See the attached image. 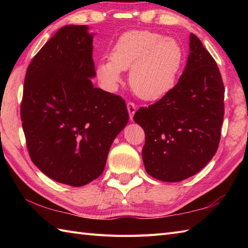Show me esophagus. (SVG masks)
<instances>
[{"instance_id": "34e87169", "label": "esophagus", "mask_w": 248, "mask_h": 248, "mask_svg": "<svg viewBox=\"0 0 248 248\" xmlns=\"http://www.w3.org/2000/svg\"><path fill=\"white\" fill-rule=\"evenodd\" d=\"M127 108H128V112H129V115H130V119L132 120L133 119V116L136 112V105L132 102H129L127 104Z\"/></svg>"}]
</instances>
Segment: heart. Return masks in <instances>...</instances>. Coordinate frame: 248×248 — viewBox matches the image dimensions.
Here are the masks:
<instances>
[{"instance_id":"obj_1","label":"heart","mask_w":248,"mask_h":248,"mask_svg":"<svg viewBox=\"0 0 248 248\" xmlns=\"http://www.w3.org/2000/svg\"><path fill=\"white\" fill-rule=\"evenodd\" d=\"M183 62V50L171 37L151 31H130L99 62L97 76L108 89L121 82V71L130 69L129 81L136 96L146 101L161 99L173 88Z\"/></svg>"}]
</instances>
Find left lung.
<instances>
[{"instance_id": "obj_1", "label": "left lung", "mask_w": 248, "mask_h": 248, "mask_svg": "<svg viewBox=\"0 0 248 248\" xmlns=\"http://www.w3.org/2000/svg\"><path fill=\"white\" fill-rule=\"evenodd\" d=\"M224 84L217 62L194 34L186 67L171 91L140 108L134 121L145 131L143 161L150 176L179 182L211 161L224 119Z\"/></svg>"}]
</instances>
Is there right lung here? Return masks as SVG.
<instances>
[{
  "mask_svg": "<svg viewBox=\"0 0 248 248\" xmlns=\"http://www.w3.org/2000/svg\"><path fill=\"white\" fill-rule=\"evenodd\" d=\"M87 25H66L28 67L21 103L26 147L52 180L83 186L104 170L108 150L128 124L125 102L93 86Z\"/></svg>",
  "mask_w": 248,
  "mask_h": 248,
  "instance_id": "1",
  "label": "right lung"
}]
</instances>
